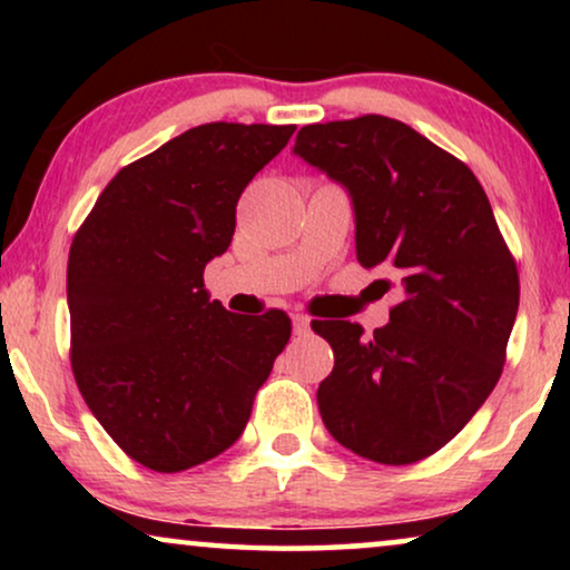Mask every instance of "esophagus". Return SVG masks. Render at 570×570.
<instances>
[{
    "mask_svg": "<svg viewBox=\"0 0 570 570\" xmlns=\"http://www.w3.org/2000/svg\"><path fill=\"white\" fill-rule=\"evenodd\" d=\"M293 332L295 334H308L311 332V318L303 314H293Z\"/></svg>",
    "mask_w": 570,
    "mask_h": 570,
    "instance_id": "1",
    "label": "esophagus"
}]
</instances>
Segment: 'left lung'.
I'll return each mask as SVG.
<instances>
[{"mask_svg": "<svg viewBox=\"0 0 570 570\" xmlns=\"http://www.w3.org/2000/svg\"><path fill=\"white\" fill-rule=\"evenodd\" d=\"M293 153L345 186L357 262L396 277L400 293L371 337L353 322L311 324L334 350L318 412L357 456L420 462L470 423L501 379L519 311L517 262L472 170L407 124L376 114L308 124Z\"/></svg>", "mask_w": 570, "mask_h": 570, "instance_id": "1", "label": "left lung"}]
</instances>
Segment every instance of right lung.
Wrapping results in <instances>:
<instances>
[{
  "instance_id": "right-lung-1",
  "label": "right lung",
  "mask_w": 570,
  "mask_h": 570,
  "mask_svg": "<svg viewBox=\"0 0 570 570\" xmlns=\"http://www.w3.org/2000/svg\"><path fill=\"white\" fill-rule=\"evenodd\" d=\"M295 127L213 121L111 178L69 248L72 371L104 431L147 470L230 449L291 340L283 311L236 316L205 267L228 252L248 181Z\"/></svg>"
}]
</instances>
